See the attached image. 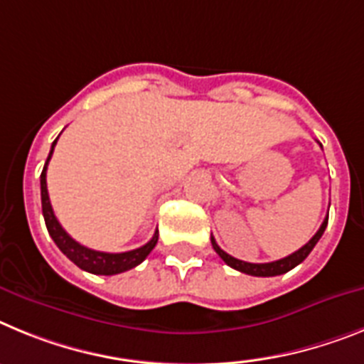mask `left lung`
Returning <instances> with one entry per match:
<instances>
[{
    "label": "left lung",
    "instance_id": "left-lung-1",
    "mask_svg": "<svg viewBox=\"0 0 364 364\" xmlns=\"http://www.w3.org/2000/svg\"><path fill=\"white\" fill-rule=\"evenodd\" d=\"M326 225H328V216H326V220L322 221L321 229L315 232L314 238L309 240L306 245H302L299 251H295L293 255H289V257L280 258V260H277V262H269V264H249V262L238 260V258L227 255V252L223 251L220 245H218L216 240L210 238V242H213L214 251L220 255L221 260L225 262L227 265H230L232 269L240 271V273L252 274V277H277V274H284V273H287V271H291L293 267H296V265L300 264V262H304L306 258H308V255L314 251V247L317 245V242L321 240V236L324 235V229H326Z\"/></svg>",
    "mask_w": 364,
    "mask_h": 364
}]
</instances>
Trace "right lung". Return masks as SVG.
<instances>
[{
  "label": "right lung",
  "instance_id": "obj_1",
  "mask_svg": "<svg viewBox=\"0 0 364 364\" xmlns=\"http://www.w3.org/2000/svg\"><path fill=\"white\" fill-rule=\"evenodd\" d=\"M60 137V135H58ZM50 146L49 157L46 161V166L42 170V176H40V186H42V213L43 220H46L47 230H49L50 238L55 240V243L58 245V249L64 252L65 257L73 262L75 265H78L80 269L87 271V273L93 274H117L124 273V271L132 269L135 265H139L144 258L151 252V249L156 247L157 238H159V232L156 230V235L151 236V240L148 243H144L143 247L134 249V251L126 252H102L95 251V249L84 247L77 240H73L71 236L64 230V227L60 225V221L56 220L55 213H53V207H50L49 201V192H47V164H49L50 156H53V150L56 146V141Z\"/></svg>",
  "mask_w": 364,
  "mask_h": 364
}]
</instances>
